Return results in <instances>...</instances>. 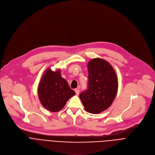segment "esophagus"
Returning <instances> with one entry per match:
<instances>
[{
  "instance_id": "1",
  "label": "esophagus",
  "mask_w": 155,
  "mask_h": 155,
  "mask_svg": "<svg viewBox=\"0 0 155 155\" xmlns=\"http://www.w3.org/2000/svg\"><path fill=\"white\" fill-rule=\"evenodd\" d=\"M75 92L76 93V94H77V95H78L79 93H80V90H79L78 89H75Z\"/></svg>"
}]
</instances>
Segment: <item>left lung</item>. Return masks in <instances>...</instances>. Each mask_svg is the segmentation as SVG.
Returning a JSON list of instances; mask_svg holds the SVG:
<instances>
[{
	"label": "left lung",
	"instance_id": "left-lung-1",
	"mask_svg": "<svg viewBox=\"0 0 155 155\" xmlns=\"http://www.w3.org/2000/svg\"><path fill=\"white\" fill-rule=\"evenodd\" d=\"M87 69V89L80 93V98L86 112L99 114L113 103L118 91V78L112 66L101 58L90 61Z\"/></svg>",
	"mask_w": 155,
	"mask_h": 155
}]
</instances>
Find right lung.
<instances>
[{"label":"right lung","instance_id":"add662e5","mask_svg":"<svg viewBox=\"0 0 155 155\" xmlns=\"http://www.w3.org/2000/svg\"><path fill=\"white\" fill-rule=\"evenodd\" d=\"M75 94L64 78L61 69L53 71L48 68L38 86V95L41 105L52 112L59 111L67 101Z\"/></svg>","mask_w":155,"mask_h":155}]
</instances>
